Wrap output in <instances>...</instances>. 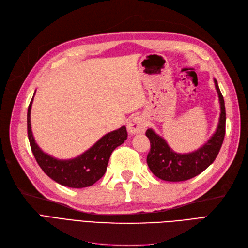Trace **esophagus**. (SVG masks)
<instances>
[{"label": "esophagus", "mask_w": 248, "mask_h": 248, "mask_svg": "<svg viewBox=\"0 0 248 248\" xmlns=\"http://www.w3.org/2000/svg\"><path fill=\"white\" fill-rule=\"evenodd\" d=\"M127 129L130 134L144 133L146 129V122L140 116L133 117L127 124Z\"/></svg>", "instance_id": "esophagus-1"}]
</instances>
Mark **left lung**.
I'll list each match as a JSON object with an SVG mask.
<instances>
[{
  "instance_id": "8db88e82",
  "label": "left lung",
  "mask_w": 248,
  "mask_h": 248,
  "mask_svg": "<svg viewBox=\"0 0 248 248\" xmlns=\"http://www.w3.org/2000/svg\"><path fill=\"white\" fill-rule=\"evenodd\" d=\"M214 84L220 103V116L216 131L205 145L191 153H176L169 147L166 140L155 133L153 129L150 128L146 131L151 145L147 163L156 177L170 182L186 181L204 171L218 155L226 134V108L216 79H214Z\"/></svg>"
}]
</instances>
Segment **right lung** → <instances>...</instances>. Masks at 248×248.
<instances>
[{
	"mask_svg": "<svg viewBox=\"0 0 248 248\" xmlns=\"http://www.w3.org/2000/svg\"><path fill=\"white\" fill-rule=\"evenodd\" d=\"M33 99L34 96L28 108V137L35 159L42 170L57 183L71 188H84L98 181L107 170L112 151L127 139L126 127L122 126L103 136L95 145L76 158L60 160L44 153L36 144L31 129Z\"/></svg>",
	"mask_w": 248,
	"mask_h": 248,
	"instance_id": "obj_1",
	"label": "right lung"
}]
</instances>
